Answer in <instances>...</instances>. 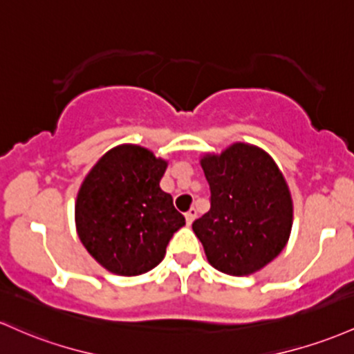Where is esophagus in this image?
<instances>
[{"label":"esophagus","mask_w":354,"mask_h":354,"mask_svg":"<svg viewBox=\"0 0 354 354\" xmlns=\"http://www.w3.org/2000/svg\"><path fill=\"white\" fill-rule=\"evenodd\" d=\"M185 218H186V223L192 225V223H193V220L196 218V209H195V208H189L188 212L185 213Z\"/></svg>","instance_id":"obj_1"}]
</instances>
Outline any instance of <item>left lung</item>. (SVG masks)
<instances>
[{
    "label": "left lung",
    "mask_w": 354,
    "mask_h": 354,
    "mask_svg": "<svg viewBox=\"0 0 354 354\" xmlns=\"http://www.w3.org/2000/svg\"><path fill=\"white\" fill-rule=\"evenodd\" d=\"M212 192V207L193 221L209 266L243 277L277 257L292 230L289 186L262 147L234 142L200 158Z\"/></svg>",
    "instance_id": "obj_1"
}]
</instances>
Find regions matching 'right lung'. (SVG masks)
I'll return each mask as SVG.
<instances>
[{"instance_id":"obj_1","label":"right lung","mask_w":354,"mask_h":354,"mask_svg":"<svg viewBox=\"0 0 354 354\" xmlns=\"http://www.w3.org/2000/svg\"><path fill=\"white\" fill-rule=\"evenodd\" d=\"M168 161L138 145L109 149L92 166L75 200V228L92 259L115 275L149 272L165 259L185 216L159 188Z\"/></svg>"}]
</instances>
